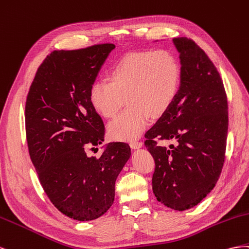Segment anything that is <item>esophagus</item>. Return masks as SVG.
Masks as SVG:
<instances>
[{
  "label": "esophagus",
  "instance_id": "obj_1",
  "mask_svg": "<svg viewBox=\"0 0 249 249\" xmlns=\"http://www.w3.org/2000/svg\"><path fill=\"white\" fill-rule=\"evenodd\" d=\"M130 147L132 149H140L141 147H143V143L142 142H131Z\"/></svg>",
  "mask_w": 249,
  "mask_h": 249
}]
</instances>
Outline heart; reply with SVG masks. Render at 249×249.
I'll list each match as a JSON object with an SVG mask.
<instances>
[{
	"mask_svg": "<svg viewBox=\"0 0 249 249\" xmlns=\"http://www.w3.org/2000/svg\"><path fill=\"white\" fill-rule=\"evenodd\" d=\"M181 78L179 62L167 50L133 53L113 67L110 81L91 85L89 101L105 118L115 117L124 100L127 107L107 126L109 137L118 141H134L141 137L153 118L164 113L177 95Z\"/></svg>",
	"mask_w": 249,
	"mask_h": 249,
	"instance_id": "heart-1",
	"label": "heart"
}]
</instances>
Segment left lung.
<instances>
[{
	"label": "left lung",
	"mask_w": 249,
	"mask_h": 249,
	"mask_svg": "<svg viewBox=\"0 0 249 249\" xmlns=\"http://www.w3.org/2000/svg\"><path fill=\"white\" fill-rule=\"evenodd\" d=\"M181 78L171 106L145 134L155 160L152 189L158 201L175 211L194 208L214 189L223 167L227 99L214 63L193 40L173 38ZM175 139L168 149L156 139Z\"/></svg>",
	"instance_id": "left-lung-1"
}]
</instances>
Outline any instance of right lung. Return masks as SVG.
I'll return each instance as SVG.
<instances>
[{"mask_svg":"<svg viewBox=\"0 0 249 249\" xmlns=\"http://www.w3.org/2000/svg\"><path fill=\"white\" fill-rule=\"evenodd\" d=\"M115 48L103 44L52 52L27 97V143L41 187L56 209L77 221L108 211L117 177L131 155L122 142L109 143L99 159L87 153L104 141L103 121L90 104L89 90Z\"/></svg>","mask_w":249,"mask_h":249,"instance_id":"right-lung-1","label":"right lung"}]
</instances>
